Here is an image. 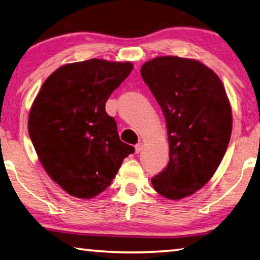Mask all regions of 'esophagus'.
I'll list each match as a JSON object with an SVG mask.
<instances>
[{"mask_svg": "<svg viewBox=\"0 0 260 260\" xmlns=\"http://www.w3.org/2000/svg\"><path fill=\"white\" fill-rule=\"evenodd\" d=\"M141 149H142V143L141 142H139V143H137V145H135V152H140L141 151Z\"/></svg>", "mask_w": 260, "mask_h": 260, "instance_id": "esophagus-1", "label": "esophagus"}]
</instances>
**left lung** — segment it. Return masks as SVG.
Returning <instances> with one entry per match:
<instances>
[{"instance_id":"8db88e82","label":"left lung","mask_w":260,"mask_h":260,"mask_svg":"<svg viewBox=\"0 0 260 260\" xmlns=\"http://www.w3.org/2000/svg\"><path fill=\"white\" fill-rule=\"evenodd\" d=\"M141 76L167 122L169 163L151 178L160 196L178 200L212 178L233 129L223 84L199 61L159 56L142 66Z\"/></svg>"}]
</instances>
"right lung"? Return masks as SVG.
Wrapping results in <instances>:
<instances>
[{
	"label": "right lung",
	"instance_id": "add662e5",
	"mask_svg": "<svg viewBox=\"0 0 260 260\" xmlns=\"http://www.w3.org/2000/svg\"><path fill=\"white\" fill-rule=\"evenodd\" d=\"M133 66L91 59L66 64L41 86L28 134L48 176L66 192L90 199L110 186L134 147L120 141L105 111L110 94Z\"/></svg>",
	"mask_w": 260,
	"mask_h": 260
}]
</instances>
